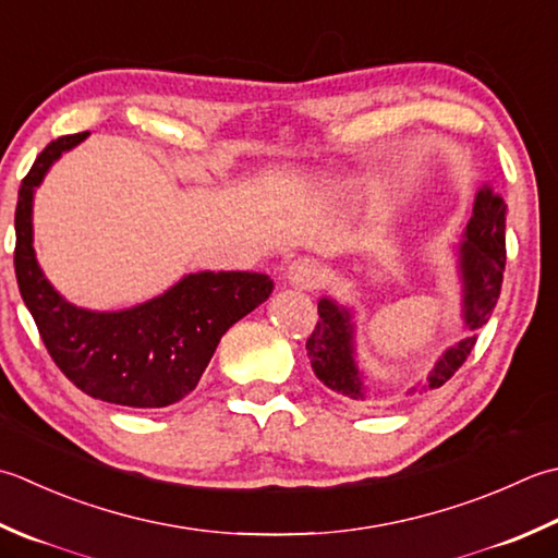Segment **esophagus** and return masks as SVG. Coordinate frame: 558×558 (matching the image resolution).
<instances>
[{
    "label": "esophagus",
    "mask_w": 558,
    "mask_h": 558,
    "mask_svg": "<svg viewBox=\"0 0 558 558\" xmlns=\"http://www.w3.org/2000/svg\"><path fill=\"white\" fill-rule=\"evenodd\" d=\"M288 282L292 288H302V290H312L319 288V282L324 278V270L319 266V260L314 258H298L288 266Z\"/></svg>",
    "instance_id": "34e87169"
}]
</instances>
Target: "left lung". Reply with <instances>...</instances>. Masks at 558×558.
<instances>
[{
  "label": "left lung",
  "mask_w": 558,
  "mask_h": 558,
  "mask_svg": "<svg viewBox=\"0 0 558 558\" xmlns=\"http://www.w3.org/2000/svg\"><path fill=\"white\" fill-rule=\"evenodd\" d=\"M506 210L508 205L490 185H484L476 193L472 220H469L464 239L457 248L462 276V316L469 336L447 348L435 363L428 381H425L428 389L442 387L464 365L476 343L474 331L482 329L496 307L506 270ZM351 319V312L338 307L333 300H319V322L307 338V355L314 375L326 387L345 399L365 403L369 401V389L355 363Z\"/></svg>",
  "instance_id": "1"
}]
</instances>
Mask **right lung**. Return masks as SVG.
Masks as SVG:
<instances>
[{
    "mask_svg": "<svg viewBox=\"0 0 558 558\" xmlns=\"http://www.w3.org/2000/svg\"><path fill=\"white\" fill-rule=\"evenodd\" d=\"M89 133L52 140L21 181L16 203V282L64 377L84 395L118 407L163 409L191 395L220 338L272 292L264 272L203 270L159 298L120 312L74 307L43 276L33 251V193L62 151Z\"/></svg>",
    "mask_w": 558,
    "mask_h": 558,
    "instance_id": "add662e5",
    "label": "right lung"
}]
</instances>
